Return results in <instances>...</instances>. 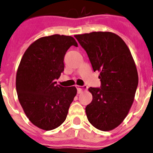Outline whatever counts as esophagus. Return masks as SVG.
<instances>
[{
    "label": "esophagus",
    "mask_w": 153,
    "mask_h": 153,
    "mask_svg": "<svg viewBox=\"0 0 153 153\" xmlns=\"http://www.w3.org/2000/svg\"><path fill=\"white\" fill-rule=\"evenodd\" d=\"M76 88H77V90H78V93H81L82 91L84 90H86L87 89V86L84 85V86H76Z\"/></svg>",
    "instance_id": "34e87169"
}]
</instances>
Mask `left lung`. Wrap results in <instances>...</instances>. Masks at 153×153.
<instances>
[{"instance_id": "obj_1", "label": "left lung", "mask_w": 153, "mask_h": 153, "mask_svg": "<svg viewBox=\"0 0 153 153\" xmlns=\"http://www.w3.org/2000/svg\"><path fill=\"white\" fill-rule=\"evenodd\" d=\"M87 53L101 85L90 87L92 101L86 107L88 121L101 131L120 125L133 103L138 84L135 61L125 42L110 32L75 35Z\"/></svg>"}]
</instances>
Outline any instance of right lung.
<instances>
[{
	"label": "right lung",
	"mask_w": 153,
	"mask_h": 153,
	"mask_svg": "<svg viewBox=\"0 0 153 153\" xmlns=\"http://www.w3.org/2000/svg\"><path fill=\"white\" fill-rule=\"evenodd\" d=\"M75 38L53 35L43 37L26 50L16 75L18 100L29 121L44 130H52L64 123L76 95L75 86L63 87L55 80L64 69L65 54Z\"/></svg>",
	"instance_id": "1"
}]
</instances>
